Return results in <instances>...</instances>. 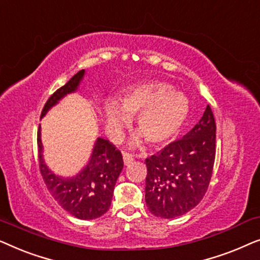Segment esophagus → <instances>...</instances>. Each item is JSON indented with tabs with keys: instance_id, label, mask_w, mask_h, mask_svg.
I'll return each mask as SVG.
<instances>
[{
	"instance_id": "obj_1",
	"label": "esophagus",
	"mask_w": 260,
	"mask_h": 260,
	"mask_svg": "<svg viewBox=\"0 0 260 260\" xmlns=\"http://www.w3.org/2000/svg\"><path fill=\"white\" fill-rule=\"evenodd\" d=\"M123 161H124V165L129 166L130 163H133V161H134V156L131 154H127V152H124V154H123Z\"/></svg>"
}]
</instances>
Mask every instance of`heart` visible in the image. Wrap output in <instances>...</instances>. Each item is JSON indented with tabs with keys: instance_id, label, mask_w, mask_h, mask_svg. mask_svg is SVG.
Masks as SVG:
<instances>
[{
	"instance_id": "heart-1",
	"label": "heart",
	"mask_w": 260,
	"mask_h": 260,
	"mask_svg": "<svg viewBox=\"0 0 260 260\" xmlns=\"http://www.w3.org/2000/svg\"><path fill=\"white\" fill-rule=\"evenodd\" d=\"M189 113V101L182 92L174 90L163 80H147L131 86L120 98V104L109 101L105 104L106 130L118 136L120 130L137 115L141 133L131 141L138 145L145 138L152 145L166 143L175 137Z\"/></svg>"
}]
</instances>
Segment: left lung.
Instances as JSON below:
<instances>
[{
    "instance_id": "obj_1",
    "label": "left lung",
    "mask_w": 260,
    "mask_h": 260,
    "mask_svg": "<svg viewBox=\"0 0 260 260\" xmlns=\"http://www.w3.org/2000/svg\"><path fill=\"white\" fill-rule=\"evenodd\" d=\"M216 125L211 106L181 140L145 159V202L163 219L181 216L205 197L215 159Z\"/></svg>"
}]
</instances>
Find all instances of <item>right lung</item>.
<instances>
[{
  "label": "right lung",
  "mask_w": 260,
  "mask_h": 260,
  "mask_svg": "<svg viewBox=\"0 0 260 260\" xmlns=\"http://www.w3.org/2000/svg\"><path fill=\"white\" fill-rule=\"evenodd\" d=\"M84 76L85 70L79 71L62 87L56 90L45 104L41 118L65 95L76 92ZM38 150L40 172L46 187L66 212L78 219L92 220L109 211L115 184L123 169L122 154L115 145L108 140L98 137L87 165L77 175L71 177L56 175L45 163L40 125L38 131Z\"/></svg>",
  "instance_id": "add662e5"
}]
</instances>
